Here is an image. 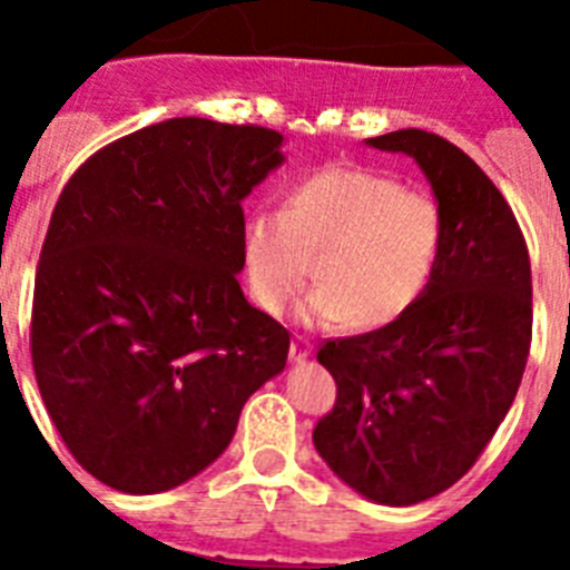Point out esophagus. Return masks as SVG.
Listing matches in <instances>:
<instances>
[{
	"mask_svg": "<svg viewBox=\"0 0 570 570\" xmlns=\"http://www.w3.org/2000/svg\"><path fill=\"white\" fill-rule=\"evenodd\" d=\"M311 351H314V347H311V342L302 340V336H296V340L291 342V360L294 362H305L311 356Z\"/></svg>",
	"mask_w": 570,
	"mask_h": 570,
	"instance_id": "esophagus-1",
	"label": "esophagus"
}]
</instances>
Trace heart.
Returning <instances> with one entry per match:
<instances>
[{
	"mask_svg": "<svg viewBox=\"0 0 570 570\" xmlns=\"http://www.w3.org/2000/svg\"><path fill=\"white\" fill-rule=\"evenodd\" d=\"M440 203L396 176L331 165L305 176L282 210H254L242 225V268L250 299L279 316L308 282L320 285L302 316L382 328L425 294L440 259Z\"/></svg>",
	"mask_w": 570,
	"mask_h": 570,
	"instance_id": "b5f03b06",
	"label": "heart"
}]
</instances>
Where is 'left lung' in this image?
<instances>
[{"label": "left lung", "mask_w": 570, "mask_h": 570, "mask_svg": "<svg viewBox=\"0 0 570 570\" xmlns=\"http://www.w3.org/2000/svg\"><path fill=\"white\" fill-rule=\"evenodd\" d=\"M365 145L420 165L445 234L414 308L320 347L336 402L314 445L347 488L402 508L465 476L505 420L531 347V259L505 196L456 145L416 128Z\"/></svg>", "instance_id": "obj_1"}]
</instances>
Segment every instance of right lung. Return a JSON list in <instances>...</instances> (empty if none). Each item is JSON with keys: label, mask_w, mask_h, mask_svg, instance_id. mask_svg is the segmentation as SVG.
Wrapping results in <instances>:
<instances>
[{"label": "right lung", "mask_w": 570, "mask_h": 570, "mask_svg": "<svg viewBox=\"0 0 570 570\" xmlns=\"http://www.w3.org/2000/svg\"><path fill=\"white\" fill-rule=\"evenodd\" d=\"M285 163L282 134L179 116L97 150L50 216L30 356L79 465L159 493L230 445L285 371L291 334L239 288L242 199Z\"/></svg>", "instance_id": "obj_1"}]
</instances>
